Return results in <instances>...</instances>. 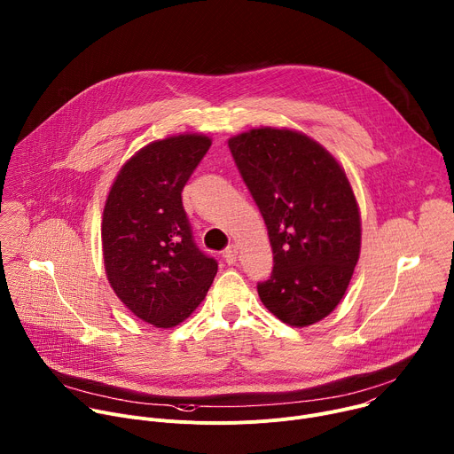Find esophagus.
Masks as SVG:
<instances>
[{"instance_id":"1","label":"esophagus","mask_w":454,"mask_h":454,"mask_svg":"<svg viewBox=\"0 0 454 454\" xmlns=\"http://www.w3.org/2000/svg\"><path fill=\"white\" fill-rule=\"evenodd\" d=\"M237 254H239L237 246H230V247H226V249L223 251L224 262H226V264H235V262H237Z\"/></svg>"}]
</instances>
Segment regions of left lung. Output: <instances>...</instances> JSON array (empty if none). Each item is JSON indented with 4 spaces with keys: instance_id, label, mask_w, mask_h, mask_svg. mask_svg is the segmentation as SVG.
I'll list each match as a JSON object with an SVG mask.
<instances>
[{
    "instance_id": "1",
    "label": "left lung",
    "mask_w": 454,
    "mask_h": 454,
    "mask_svg": "<svg viewBox=\"0 0 454 454\" xmlns=\"http://www.w3.org/2000/svg\"><path fill=\"white\" fill-rule=\"evenodd\" d=\"M228 147L275 254L258 296L287 325H312L341 301L359 258L361 221L345 170L289 129H251Z\"/></svg>"
}]
</instances>
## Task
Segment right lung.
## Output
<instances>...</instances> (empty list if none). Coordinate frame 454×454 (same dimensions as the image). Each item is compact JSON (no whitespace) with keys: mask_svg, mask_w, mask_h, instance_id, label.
<instances>
[{"mask_svg":"<svg viewBox=\"0 0 454 454\" xmlns=\"http://www.w3.org/2000/svg\"><path fill=\"white\" fill-rule=\"evenodd\" d=\"M212 142L179 135L154 142L116 176L102 219L107 280L140 319L168 329L207 296L217 261L193 240L181 192Z\"/></svg>","mask_w":454,"mask_h":454,"instance_id":"obj_1","label":"right lung"}]
</instances>
